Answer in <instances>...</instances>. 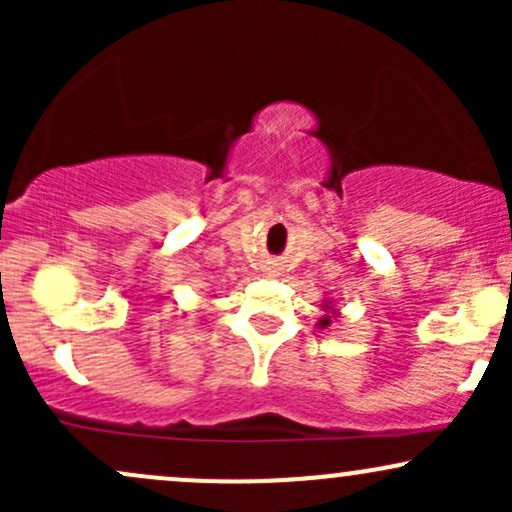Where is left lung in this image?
<instances>
[{"mask_svg":"<svg viewBox=\"0 0 512 512\" xmlns=\"http://www.w3.org/2000/svg\"><path fill=\"white\" fill-rule=\"evenodd\" d=\"M322 310H325V315L320 317V322H317V325H320L322 330H325V327H330V325H332V320H334V317L339 315V310L334 308V303H332V301H325V303H322Z\"/></svg>","mask_w":512,"mask_h":512,"instance_id":"8db88e82","label":"left lung"}]
</instances>
